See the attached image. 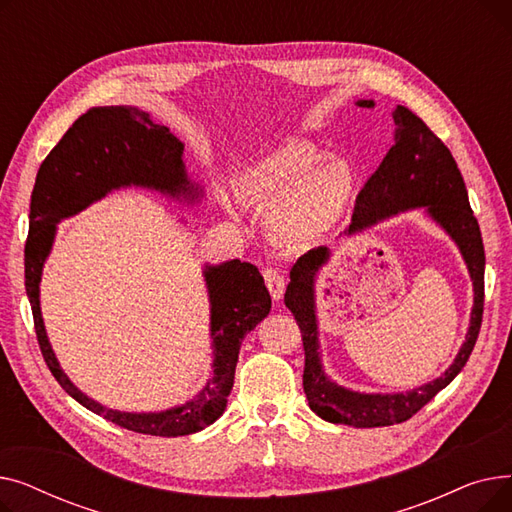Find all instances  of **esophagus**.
Listing matches in <instances>:
<instances>
[{"label": "esophagus", "mask_w": 512, "mask_h": 512, "mask_svg": "<svg viewBox=\"0 0 512 512\" xmlns=\"http://www.w3.org/2000/svg\"><path fill=\"white\" fill-rule=\"evenodd\" d=\"M263 280H265L267 290H270V294H272V299L280 301L284 294V288H286L284 276L278 270H274V267H267V270L263 272Z\"/></svg>", "instance_id": "esophagus-1"}]
</instances>
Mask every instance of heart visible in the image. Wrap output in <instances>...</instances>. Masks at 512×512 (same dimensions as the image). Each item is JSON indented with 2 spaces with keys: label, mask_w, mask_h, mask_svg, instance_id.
I'll return each mask as SVG.
<instances>
[{
  "label": "heart",
  "mask_w": 512,
  "mask_h": 512,
  "mask_svg": "<svg viewBox=\"0 0 512 512\" xmlns=\"http://www.w3.org/2000/svg\"><path fill=\"white\" fill-rule=\"evenodd\" d=\"M299 139L263 149L238 174V191L267 207V226L282 245H313L336 222L353 197L355 178L340 159H328Z\"/></svg>",
  "instance_id": "1"
}]
</instances>
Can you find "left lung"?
Listing matches in <instances>:
<instances>
[{
	"label": "left lung",
	"instance_id": "left-lung-1",
	"mask_svg": "<svg viewBox=\"0 0 512 512\" xmlns=\"http://www.w3.org/2000/svg\"><path fill=\"white\" fill-rule=\"evenodd\" d=\"M359 107H373L371 99L357 101ZM396 130L394 145L382 159L380 168L361 188L355 203L353 222L346 234L361 232L380 220L392 218L400 211L423 207L459 247L469 276L473 280V309L465 342L454 363L436 378L409 392L367 394L355 392L332 382L319 357L317 315H315V278L330 259L328 247H317L299 257L290 270V284L284 303L292 311L301 328L305 348L303 388L309 407L321 419L353 427H384L411 419L425 407L442 388H446L469 361V355L479 336L483 315V272L486 253L479 224L469 205L465 180L456 168L450 149L415 116L409 107L398 105L392 112Z\"/></svg>",
	"mask_w": 512,
	"mask_h": 512
}]
</instances>
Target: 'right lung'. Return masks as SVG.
I'll list each match as a JSON object with an SVG mask.
<instances>
[{"label": "right lung", "instance_id": "right-lung-1", "mask_svg": "<svg viewBox=\"0 0 512 512\" xmlns=\"http://www.w3.org/2000/svg\"><path fill=\"white\" fill-rule=\"evenodd\" d=\"M182 151L184 145L170 128L155 124L139 107H91L68 128L39 168L31 199V234L24 247V286L41 353L53 378L85 409L130 432L161 438L201 432L222 417L234 384L240 342L272 309V297L257 267L240 259L205 265L203 276L211 303L213 373L195 398L159 413L107 409L70 382L47 340L39 284L56 236V224L107 193L124 186H141L176 199H199L203 191L188 180Z\"/></svg>", "mask_w": 512, "mask_h": 512}]
</instances>
